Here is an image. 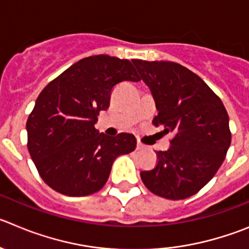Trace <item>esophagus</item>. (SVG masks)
<instances>
[{
  "instance_id": "34e87169",
  "label": "esophagus",
  "mask_w": 249,
  "mask_h": 249,
  "mask_svg": "<svg viewBox=\"0 0 249 249\" xmlns=\"http://www.w3.org/2000/svg\"><path fill=\"white\" fill-rule=\"evenodd\" d=\"M144 148H145V145L143 144V143L141 142L140 140L137 141V149H138V150H141V149H144Z\"/></svg>"
}]
</instances>
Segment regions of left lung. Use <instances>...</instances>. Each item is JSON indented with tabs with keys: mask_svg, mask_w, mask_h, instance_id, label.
<instances>
[{
	"mask_svg": "<svg viewBox=\"0 0 249 249\" xmlns=\"http://www.w3.org/2000/svg\"><path fill=\"white\" fill-rule=\"evenodd\" d=\"M133 64L156 101L158 116L153 124L174 136L169 149L157 152L158 164L141 173L143 184L165 199L190 197L225 160L231 144L227 111L220 97L188 68L140 59Z\"/></svg>",
	"mask_w": 249,
	"mask_h": 249,
	"instance_id": "left-lung-1",
	"label": "left lung"
}]
</instances>
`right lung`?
Masks as SVG:
<instances>
[{"label":"right lung","mask_w":249,"mask_h":249,"mask_svg":"<svg viewBox=\"0 0 249 249\" xmlns=\"http://www.w3.org/2000/svg\"><path fill=\"white\" fill-rule=\"evenodd\" d=\"M140 80L127 59L93 55L43 89L26 128L29 154L47 185L68 196L101 190L115 159L133 152L137 141L131 133H100L97 116L108 108L113 86Z\"/></svg>","instance_id":"obj_1"}]
</instances>
